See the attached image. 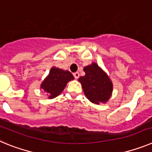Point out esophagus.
<instances>
[{
  "mask_svg": "<svg viewBox=\"0 0 152 152\" xmlns=\"http://www.w3.org/2000/svg\"><path fill=\"white\" fill-rule=\"evenodd\" d=\"M74 77H75V79H77L79 77V76H80V74H79V72H75V73L73 74Z\"/></svg>",
  "mask_w": 152,
  "mask_h": 152,
  "instance_id": "esophagus-1",
  "label": "esophagus"
}]
</instances>
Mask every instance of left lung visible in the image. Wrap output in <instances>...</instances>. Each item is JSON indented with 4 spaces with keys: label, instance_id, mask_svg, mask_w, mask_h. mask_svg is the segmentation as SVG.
<instances>
[{
    "label": "left lung",
    "instance_id": "left-lung-1",
    "mask_svg": "<svg viewBox=\"0 0 152 152\" xmlns=\"http://www.w3.org/2000/svg\"><path fill=\"white\" fill-rule=\"evenodd\" d=\"M85 75L79 77L84 94L91 102L96 104L106 103L110 98L113 83L108 75L96 63L84 68Z\"/></svg>",
    "mask_w": 152,
    "mask_h": 152
}]
</instances>
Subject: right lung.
I'll return each mask as SVG.
<instances>
[{
  "mask_svg": "<svg viewBox=\"0 0 152 152\" xmlns=\"http://www.w3.org/2000/svg\"><path fill=\"white\" fill-rule=\"evenodd\" d=\"M74 76L69 71H64L52 67L49 75L41 84L40 88L47 93L49 99H52L61 94L68 81L74 80Z\"/></svg>",
  "mask_w": 152,
  "mask_h": 152,
  "instance_id": "right-lung-1",
  "label": "right lung"
}]
</instances>
